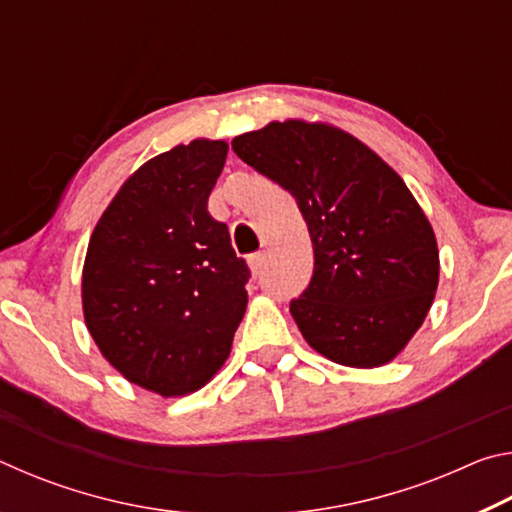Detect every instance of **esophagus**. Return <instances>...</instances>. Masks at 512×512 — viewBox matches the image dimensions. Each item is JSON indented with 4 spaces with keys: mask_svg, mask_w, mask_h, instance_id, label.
Listing matches in <instances>:
<instances>
[{
    "mask_svg": "<svg viewBox=\"0 0 512 512\" xmlns=\"http://www.w3.org/2000/svg\"><path fill=\"white\" fill-rule=\"evenodd\" d=\"M248 266H250V273L253 275H259L264 271V266H266V255L264 253H255V255H250V259H248Z\"/></svg>",
    "mask_w": 512,
    "mask_h": 512,
    "instance_id": "esophagus-1",
    "label": "esophagus"
}]
</instances>
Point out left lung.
<instances>
[{
	"label": "left lung",
	"mask_w": 512,
	"mask_h": 512,
	"mask_svg": "<svg viewBox=\"0 0 512 512\" xmlns=\"http://www.w3.org/2000/svg\"><path fill=\"white\" fill-rule=\"evenodd\" d=\"M232 151L291 192L307 221L314 275L291 302L305 341L341 366L391 363L422 327L440 275L436 235L400 173L327 121H271Z\"/></svg>",
	"instance_id": "1"
}]
</instances>
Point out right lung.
<instances>
[{
	"instance_id": "1",
	"label": "right lung",
	"mask_w": 512,
	"mask_h": 512,
	"mask_svg": "<svg viewBox=\"0 0 512 512\" xmlns=\"http://www.w3.org/2000/svg\"><path fill=\"white\" fill-rule=\"evenodd\" d=\"M228 142L198 137L124 180L88 244L81 300L112 368L162 397L203 388L246 314L248 266L207 212Z\"/></svg>"
}]
</instances>
